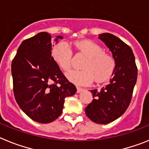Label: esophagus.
I'll use <instances>...</instances> for the list:
<instances>
[{
    "mask_svg": "<svg viewBox=\"0 0 149 149\" xmlns=\"http://www.w3.org/2000/svg\"><path fill=\"white\" fill-rule=\"evenodd\" d=\"M83 90H84V89H83V88L80 87V86H77V93H81Z\"/></svg>",
    "mask_w": 149,
    "mask_h": 149,
    "instance_id": "obj_1",
    "label": "esophagus"
}]
</instances>
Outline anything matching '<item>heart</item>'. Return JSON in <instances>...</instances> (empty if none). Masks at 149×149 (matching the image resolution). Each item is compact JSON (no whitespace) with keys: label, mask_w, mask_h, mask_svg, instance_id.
I'll use <instances>...</instances> for the list:
<instances>
[{"label":"heart","mask_w":149,"mask_h":149,"mask_svg":"<svg viewBox=\"0 0 149 149\" xmlns=\"http://www.w3.org/2000/svg\"><path fill=\"white\" fill-rule=\"evenodd\" d=\"M74 45L86 58L82 64L83 69L71 70L66 74L69 81L78 85H86L93 81L103 82L110 77L115 67V60L111 55L105 53L104 48L91 40H81ZM51 56L60 68L68 71L71 67L72 51L65 41H61L52 48Z\"/></svg>","instance_id":"heart-1"}]
</instances>
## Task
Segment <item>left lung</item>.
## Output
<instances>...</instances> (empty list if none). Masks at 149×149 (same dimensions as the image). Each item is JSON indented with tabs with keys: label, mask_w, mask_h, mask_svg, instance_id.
Masks as SVG:
<instances>
[{
	"label": "left lung",
	"mask_w": 149,
	"mask_h": 149,
	"mask_svg": "<svg viewBox=\"0 0 149 149\" xmlns=\"http://www.w3.org/2000/svg\"><path fill=\"white\" fill-rule=\"evenodd\" d=\"M98 38L112 52L116 65L110 83L100 90H91L94 98L85 113L95 123L108 124L119 118L131 103L137 68L132 49L123 41L108 33Z\"/></svg>",
	"instance_id": "1"
}]
</instances>
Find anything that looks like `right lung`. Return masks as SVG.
<instances>
[{"label":"right lung","instance_id":"1","mask_svg":"<svg viewBox=\"0 0 149 149\" xmlns=\"http://www.w3.org/2000/svg\"><path fill=\"white\" fill-rule=\"evenodd\" d=\"M58 39L63 36H56V43ZM51 46V36L41 32L22 42L12 62L15 100L24 113L39 123L57 119L65 98L77 91L52 58Z\"/></svg>","mask_w":149,"mask_h":149}]
</instances>
